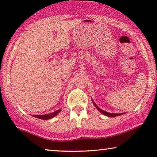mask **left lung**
<instances>
[{"mask_svg":"<svg viewBox=\"0 0 157 157\" xmlns=\"http://www.w3.org/2000/svg\"><path fill=\"white\" fill-rule=\"evenodd\" d=\"M93 103H94V105L95 106V108H97L98 109V110H99L100 112V113H101V114H104V115H105V116H107V117H117V116H120V115H121V114H123V113H119V114H116V113H108V112H106V111H104V110H102L101 109H100V108H99L98 105L95 104V102L93 101Z\"/></svg>","mask_w":157,"mask_h":157,"instance_id":"8db88e82","label":"left lung"}]
</instances>
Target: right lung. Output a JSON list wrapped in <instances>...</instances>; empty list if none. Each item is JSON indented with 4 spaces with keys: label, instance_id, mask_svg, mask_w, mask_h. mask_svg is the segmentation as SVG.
<instances>
[{
    "label": "right lung",
    "instance_id": "add662e5",
    "mask_svg": "<svg viewBox=\"0 0 157 157\" xmlns=\"http://www.w3.org/2000/svg\"><path fill=\"white\" fill-rule=\"evenodd\" d=\"M61 111V110H56L55 112H53L52 113H50V114H44V115H33V117L38 118V119H43V120H48V119H52L53 117H54L55 116L58 114L59 112Z\"/></svg>",
    "mask_w": 157,
    "mask_h": 157
}]
</instances>
